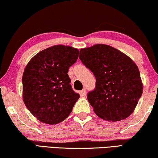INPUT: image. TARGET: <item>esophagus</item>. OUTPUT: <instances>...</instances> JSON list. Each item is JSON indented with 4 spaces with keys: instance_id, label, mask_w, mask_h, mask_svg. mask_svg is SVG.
Masks as SVG:
<instances>
[{
    "instance_id": "obj_1",
    "label": "esophagus",
    "mask_w": 158,
    "mask_h": 158,
    "mask_svg": "<svg viewBox=\"0 0 158 158\" xmlns=\"http://www.w3.org/2000/svg\"><path fill=\"white\" fill-rule=\"evenodd\" d=\"M87 93H86V90L83 89V90H82L81 91H80V95H81V97H85V96L86 95Z\"/></svg>"
}]
</instances>
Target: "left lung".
Here are the masks:
<instances>
[{
	"mask_svg": "<svg viewBox=\"0 0 158 158\" xmlns=\"http://www.w3.org/2000/svg\"><path fill=\"white\" fill-rule=\"evenodd\" d=\"M79 58L95 77V88L87 97L96 115L113 122L131 115L143 94L136 64L123 52L104 44L81 49Z\"/></svg>",
	"mask_w": 158,
	"mask_h": 158,
	"instance_id": "left-lung-1",
	"label": "left lung"
}]
</instances>
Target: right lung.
I'll return each instance as SVG.
<instances>
[{"label": "right lung", "instance_id": "add662e5", "mask_svg": "<svg viewBox=\"0 0 158 158\" xmlns=\"http://www.w3.org/2000/svg\"><path fill=\"white\" fill-rule=\"evenodd\" d=\"M79 51L58 45L36 54L23 75V97L28 110L46 124L62 122L79 99L73 90L68 70L78 58Z\"/></svg>", "mask_w": 158, "mask_h": 158}]
</instances>
